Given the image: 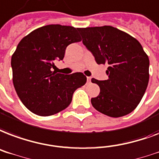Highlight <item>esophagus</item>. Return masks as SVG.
<instances>
[{
    "label": "esophagus",
    "instance_id": "1",
    "mask_svg": "<svg viewBox=\"0 0 159 159\" xmlns=\"http://www.w3.org/2000/svg\"><path fill=\"white\" fill-rule=\"evenodd\" d=\"M91 79H92V78H91L90 77H87V80H88V82H91Z\"/></svg>",
    "mask_w": 159,
    "mask_h": 159
}]
</instances>
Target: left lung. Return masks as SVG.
I'll return each instance as SVG.
<instances>
[{
  "instance_id": "obj_1",
  "label": "left lung",
  "mask_w": 159,
  "mask_h": 159,
  "mask_svg": "<svg viewBox=\"0 0 159 159\" xmlns=\"http://www.w3.org/2000/svg\"><path fill=\"white\" fill-rule=\"evenodd\" d=\"M82 42L98 64H107L108 79H92L100 88L93 107L112 117L130 113L143 97L149 80V59L139 42L111 26L79 28Z\"/></svg>"
}]
</instances>
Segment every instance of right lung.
I'll return each mask as SVG.
<instances>
[{"label": "right lung", "mask_w": 159, "mask_h": 159, "mask_svg": "<svg viewBox=\"0 0 159 159\" xmlns=\"http://www.w3.org/2000/svg\"><path fill=\"white\" fill-rule=\"evenodd\" d=\"M78 29L47 25L20 40L11 57L12 80L26 108L39 116H51L70 105L76 89L87 82L82 72L70 75L52 71L62 60L68 45L82 41Z\"/></svg>", "instance_id": "obj_1"}]
</instances>
